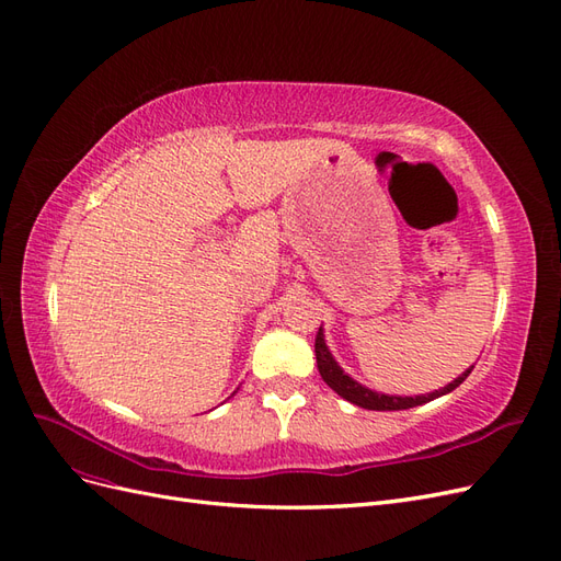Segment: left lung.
Here are the masks:
<instances>
[{"mask_svg":"<svg viewBox=\"0 0 561 561\" xmlns=\"http://www.w3.org/2000/svg\"><path fill=\"white\" fill-rule=\"evenodd\" d=\"M316 360H318V371L322 381H325L336 396H342L344 400H348L351 404H358L363 410H375V412H398V410H410V407H419L426 404L435 398H443L456 386H461L468 375L472 371L474 365H470L463 375H458L451 383H447L445 388H437L433 393H421V396H388V393H379V390H371L367 386H363L360 381H355L351 375H346L344 367L334 360V355L325 342V332H322V325L318 330L316 336Z\"/></svg>","mask_w":561,"mask_h":561,"instance_id":"8db88e82","label":"left lung"}]
</instances>
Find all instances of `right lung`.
Listing matches in <instances>:
<instances>
[{"label":"right lung","instance_id":"right-lung-1","mask_svg":"<svg viewBox=\"0 0 561 561\" xmlns=\"http://www.w3.org/2000/svg\"><path fill=\"white\" fill-rule=\"evenodd\" d=\"M233 393H239V388H236V390H233ZM233 393H231V396H233Z\"/></svg>","mask_w":561,"mask_h":561}]
</instances>
